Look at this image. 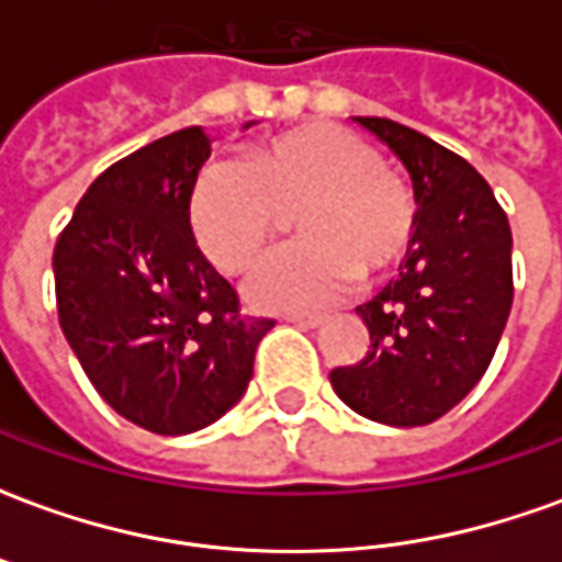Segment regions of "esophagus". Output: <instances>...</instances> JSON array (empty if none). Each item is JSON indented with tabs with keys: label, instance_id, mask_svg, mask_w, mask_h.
Instances as JSON below:
<instances>
[{
	"label": "esophagus",
	"instance_id": "34e87169",
	"mask_svg": "<svg viewBox=\"0 0 562 562\" xmlns=\"http://www.w3.org/2000/svg\"><path fill=\"white\" fill-rule=\"evenodd\" d=\"M285 322H292L297 328H318V325H322V316H316V313H289Z\"/></svg>",
	"mask_w": 562,
	"mask_h": 562
}]
</instances>
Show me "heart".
I'll use <instances>...</instances> for the list:
<instances>
[{"label": "heart", "instance_id": "b5f03b06", "mask_svg": "<svg viewBox=\"0 0 562 562\" xmlns=\"http://www.w3.org/2000/svg\"><path fill=\"white\" fill-rule=\"evenodd\" d=\"M294 210L297 244L265 258L249 280L252 304L316 310L355 280L389 277L418 234V201L370 140L334 123H304L249 149L246 168L213 161L192 183L189 225L201 252L244 273Z\"/></svg>", "mask_w": 562, "mask_h": 562}]
</instances>
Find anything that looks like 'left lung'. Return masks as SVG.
I'll return each instance as SVG.
<instances>
[{
  "instance_id": "8db88e82",
  "label": "left lung",
  "mask_w": 562,
  "mask_h": 562,
  "mask_svg": "<svg viewBox=\"0 0 562 562\" xmlns=\"http://www.w3.org/2000/svg\"><path fill=\"white\" fill-rule=\"evenodd\" d=\"M413 177L418 234L401 280L358 306L367 355L330 370L346 406L391 427H422L470 394L506 328L512 228L494 189L470 161L415 128L358 116Z\"/></svg>"
}]
</instances>
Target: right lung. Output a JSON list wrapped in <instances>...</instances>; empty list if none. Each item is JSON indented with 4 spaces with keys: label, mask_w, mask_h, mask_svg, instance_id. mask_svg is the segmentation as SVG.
I'll return each mask as SVG.
<instances>
[{
    "label": "right lung",
    "mask_w": 562,
    "mask_h": 562,
    "mask_svg": "<svg viewBox=\"0 0 562 562\" xmlns=\"http://www.w3.org/2000/svg\"><path fill=\"white\" fill-rule=\"evenodd\" d=\"M210 135L189 126L128 153L83 192L54 249L56 313L104 403L149 434L213 424L244 397L258 340L189 228Z\"/></svg>",
    "instance_id": "1"
}]
</instances>
